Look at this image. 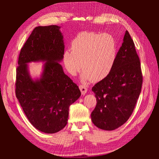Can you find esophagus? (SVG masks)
I'll list each match as a JSON object with an SVG mask.
<instances>
[{
  "label": "esophagus",
  "instance_id": "obj_1",
  "mask_svg": "<svg viewBox=\"0 0 159 159\" xmlns=\"http://www.w3.org/2000/svg\"><path fill=\"white\" fill-rule=\"evenodd\" d=\"M79 88H80V89L81 90V93H82L83 95H85L86 93H87L88 89H87V88L85 87V86H84V85H80L79 86Z\"/></svg>",
  "mask_w": 159,
  "mask_h": 159
}]
</instances>
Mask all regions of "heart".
<instances>
[{
	"mask_svg": "<svg viewBox=\"0 0 159 159\" xmlns=\"http://www.w3.org/2000/svg\"><path fill=\"white\" fill-rule=\"evenodd\" d=\"M71 50L64 53L66 68L71 75L84 70V80L99 81L110 74L117 56L116 40L109 34L83 32L71 42Z\"/></svg>",
	"mask_w": 159,
	"mask_h": 159,
	"instance_id": "b5f03b06",
	"label": "heart"
}]
</instances>
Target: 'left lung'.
Wrapping results in <instances>:
<instances>
[{
	"instance_id": "8db88e82",
	"label": "left lung",
	"mask_w": 159,
	"mask_h": 159,
	"mask_svg": "<svg viewBox=\"0 0 159 159\" xmlns=\"http://www.w3.org/2000/svg\"><path fill=\"white\" fill-rule=\"evenodd\" d=\"M143 75L133 40L127 30L110 74L92 88L97 105L91 114L96 127L112 131L131 116L140 95Z\"/></svg>"
}]
</instances>
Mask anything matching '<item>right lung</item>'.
<instances>
[{
	"label": "right lung",
	"mask_w": 159,
	"mask_h": 159,
	"mask_svg": "<svg viewBox=\"0 0 159 159\" xmlns=\"http://www.w3.org/2000/svg\"><path fill=\"white\" fill-rule=\"evenodd\" d=\"M60 28L36 27L21 48L16 68V98L30 123L45 133H55L65 127L69 107L81 95L78 86L58 63L64 53ZM38 61L46 63L41 79L34 81L26 64Z\"/></svg>",
	"instance_id": "1"
}]
</instances>
